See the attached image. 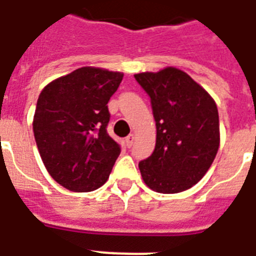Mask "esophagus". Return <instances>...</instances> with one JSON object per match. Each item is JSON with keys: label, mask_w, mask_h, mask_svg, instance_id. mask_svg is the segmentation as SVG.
Here are the masks:
<instances>
[{"label": "esophagus", "mask_w": 256, "mask_h": 256, "mask_svg": "<svg viewBox=\"0 0 256 256\" xmlns=\"http://www.w3.org/2000/svg\"><path fill=\"white\" fill-rule=\"evenodd\" d=\"M135 142V135L134 134H130L128 136V138H126V144H128V147H132V143Z\"/></svg>", "instance_id": "obj_1"}]
</instances>
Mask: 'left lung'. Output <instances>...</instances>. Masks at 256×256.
I'll return each mask as SVG.
<instances>
[{
    "instance_id": "left-lung-1",
    "label": "left lung",
    "mask_w": 256,
    "mask_h": 256,
    "mask_svg": "<svg viewBox=\"0 0 256 256\" xmlns=\"http://www.w3.org/2000/svg\"><path fill=\"white\" fill-rule=\"evenodd\" d=\"M134 78L150 96L156 122L155 150L139 163L143 182L159 193L192 188L210 168L220 147L216 101L175 67Z\"/></svg>"
}]
</instances>
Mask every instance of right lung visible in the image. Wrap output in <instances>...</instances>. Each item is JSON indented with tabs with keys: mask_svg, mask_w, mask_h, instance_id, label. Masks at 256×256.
I'll use <instances>...</instances> for the list:
<instances>
[{
	"mask_svg": "<svg viewBox=\"0 0 256 256\" xmlns=\"http://www.w3.org/2000/svg\"><path fill=\"white\" fill-rule=\"evenodd\" d=\"M124 74L82 67L43 88L32 130L46 170L72 192L104 186L121 148L106 132L108 102Z\"/></svg>",
	"mask_w": 256,
	"mask_h": 256,
	"instance_id": "1",
	"label": "right lung"
}]
</instances>
